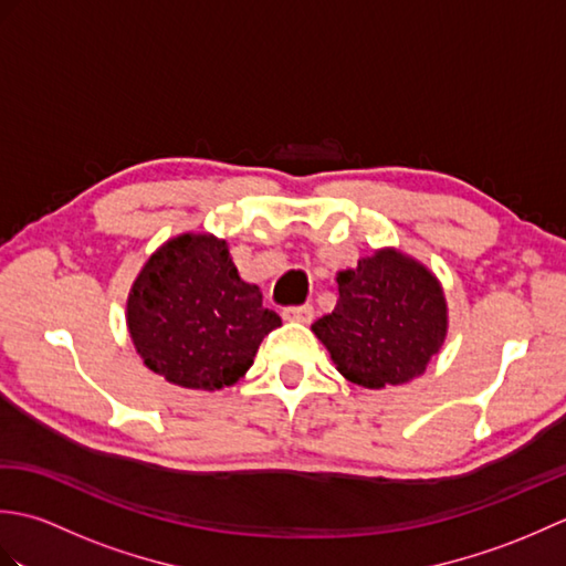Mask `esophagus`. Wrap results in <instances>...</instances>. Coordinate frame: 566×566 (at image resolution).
Returning <instances> with one entry per match:
<instances>
[{
	"instance_id": "1",
	"label": "esophagus",
	"mask_w": 566,
	"mask_h": 566,
	"mask_svg": "<svg viewBox=\"0 0 566 566\" xmlns=\"http://www.w3.org/2000/svg\"><path fill=\"white\" fill-rule=\"evenodd\" d=\"M286 321H298V323H311L314 318V306L311 304H298V306H286L284 308Z\"/></svg>"
}]
</instances>
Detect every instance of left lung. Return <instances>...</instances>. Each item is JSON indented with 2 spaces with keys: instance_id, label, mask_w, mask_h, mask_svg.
I'll list each match as a JSON object with an SVG mask.
<instances>
[{
  "instance_id": "1",
  "label": "left lung",
  "mask_w": 566,
  "mask_h": 566,
  "mask_svg": "<svg viewBox=\"0 0 566 566\" xmlns=\"http://www.w3.org/2000/svg\"><path fill=\"white\" fill-rule=\"evenodd\" d=\"M338 292L314 333L345 379L381 389L423 375L448 331L442 290L423 264L381 250L340 272Z\"/></svg>"
}]
</instances>
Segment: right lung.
<instances>
[{
	"instance_id": "right-lung-1",
	"label": "right lung",
	"mask_w": 566,
	"mask_h": 566,
	"mask_svg": "<svg viewBox=\"0 0 566 566\" xmlns=\"http://www.w3.org/2000/svg\"><path fill=\"white\" fill-rule=\"evenodd\" d=\"M282 326L255 284L238 276L226 240L185 233L148 260L128 296V331L155 375L223 389L245 375L264 335Z\"/></svg>"
}]
</instances>
